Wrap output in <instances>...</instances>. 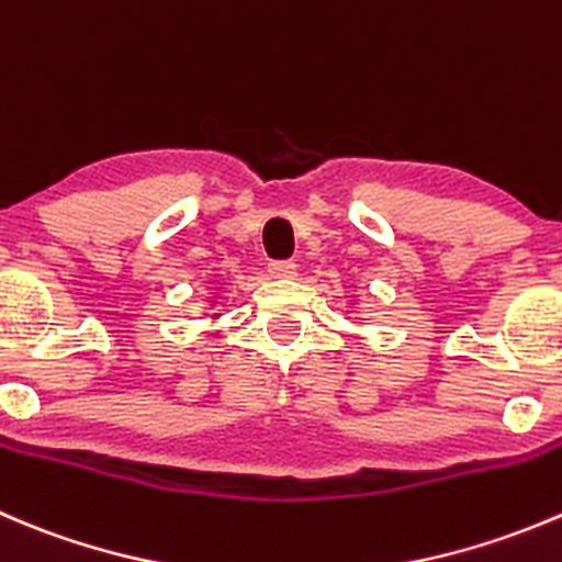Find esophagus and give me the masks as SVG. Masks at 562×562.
<instances>
[{
    "label": "esophagus",
    "instance_id": "obj_1",
    "mask_svg": "<svg viewBox=\"0 0 562 562\" xmlns=\"http://www.w3.org/2000/svg\"><path fill=\"white\" fill-rule=\"evenodd\" d=\"M269 274L274 277V280H293V277H296V263H293V260H274V263L269 266Z\"/></svg>",
    "mask_w": 562,
    "mask_h": 562
}]
</instances>
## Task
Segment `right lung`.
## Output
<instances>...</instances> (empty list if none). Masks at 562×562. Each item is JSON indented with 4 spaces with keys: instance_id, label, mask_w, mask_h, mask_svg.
<instances>
[{
    "instance_id": "add662e5",
    "label": "right lung",
    "mask_w": 562,
    "mask_h": 562,
    "mask_svg": "<svg viewBox=\"0 0 562 562\" xmlns=\"http://www.w3.org/2000/svg\"><path fill=\"white\" fill-rule=\"evenodd\" d=\"M216 315H220V313H214V315H211V318H216Z\"/></svg>"
}]
</instances>
